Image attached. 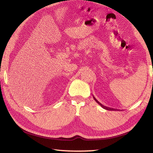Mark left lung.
I'll return each mask as SVG.
<instances>
[{
  "label": "left lung",
  "mask_w": 153,
  "mask_h": 153,
  "mask_svg": "<svg viewBox=\"0 0 153 153\" xmlns=\"http://www.w3.org/2000/svg\"><path fill=\"white\" fill-rule=\"evenodd\" d=\"M93 98H94V99L95 100V101L96 102H97V103H98V105H100V106H101V107L103 108H105V109H107V110H109V111H117V109H115V108H109V107H105V106H104V105H102V104H101V103H100V102H98V100H97V99H96V98H95V97H94V96H93ZM117 111H120V110H117Z\"/></svg>",
  "instance_id": "obj_1"
}]
</instances>
